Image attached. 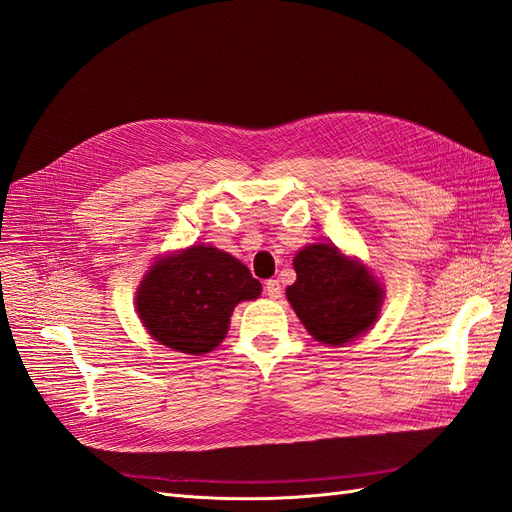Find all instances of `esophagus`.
<instances>
[{"label": "esophagus", "mask_w": 512, "mask_h": 512, "mask_svg": "<svg viewBox=\"0 0 512 512\" xmlns=\"http://www.w3.org/2000/svg\"><path fill=\"white\" fill-rule=\"evenodd\" d=\"M265 292H267L269 299H280L282 297V286L277 280H267L265 282Z\"/></svg>", "instance_id": "34e87169"}]
</instances>
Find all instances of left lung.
<instances>
[{"label":"left lung","instance_id":"left-lung-1","mask_svg":"<svg viewBox=\"0 0 512 512\" xmlns=\"http://www.w3.org/2000/svg\"><path fill=\"white\" fill-rule=\"evenodd\" d=\"M292 265L297 282L286 288V297L318 342L346 344L374 324L384 290L359 262L335 245L318 243L301 250Z\"/></svg>","mask_w":512,"mask_h":512}]
</instances>
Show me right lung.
<instances>
[{
	"label": "right lung",
	"instance_id": "add662e5",
	"mask_svg": "<svg viewBox=\"0 0 512 512\" xmlns=\"http://www.w3.org/2000/svg\"><path fill=\"white\" fill-rule=\"evenodd\" d=\"M260 290L243 262L218 247L194 245L149 269L136 294V309L160 344L205 354L224 339L235 305L256 299Z\"/></svg>",
	"mask_w": 512,
	"mask_h": 512
}]
</instances>
